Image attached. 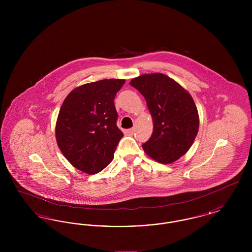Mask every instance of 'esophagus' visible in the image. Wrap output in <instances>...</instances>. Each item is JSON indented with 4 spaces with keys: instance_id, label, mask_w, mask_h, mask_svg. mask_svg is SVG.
I'll list each match as a JSON object with an SVG mask.
<instances>
[{
    "instance_id": "esophagus-1",
    "label": "esophagus",
    "mask_w": 252,
    "mask_h": 252,
    "mask_svg": "<svg viewBox=\"0 0 252 252\" xmlns=\"http://www.w3.org/2000/svg\"><path fill=\"white\" fill-rule=\"evenodd\" d=\"M134 133V128H128V129H126L125 130V134L126 135H128V136H131Z\"/></svg>"
}]
</instances>
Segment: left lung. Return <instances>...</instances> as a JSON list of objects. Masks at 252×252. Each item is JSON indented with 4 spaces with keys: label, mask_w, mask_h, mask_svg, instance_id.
I'll use <instances>...</instances> for the list:
<instances>
[{
    "label": "left lung",
    "mask_w": 252,
    "mask_h": 252,
    "mask_svg": "<svg viewBox=\"0 0 252 252\" xmlns=\"http://www.w3.org/2000/svg\"><path fill=\"white\" fill-rule=\"evenodd\" d=\"M144 95L153 118V133L144 152L160 163H171L192 146L199 126L192 96L163 73L143 74L130 83Z\"/></svg>",
    "instance_id": "1"
}]
</instances>
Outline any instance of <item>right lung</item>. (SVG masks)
<instances>
[{"instance_id":"right-lung-1","label":"right lung","mask_w":252,"mask_h":252,"mask_svg":"<svg viewBox=\"0 0 252 252\" xmlns=\"http://www.w3.org/2000/svg\"><path fill=\"white\" fill-rule=\"evenodd\" d=\"M124 84V79H104L82 85L61 106L56 126L59 147L74 167L87 174L108 166L124 136L114 106Z\"/></svg>"}]
</instances>
